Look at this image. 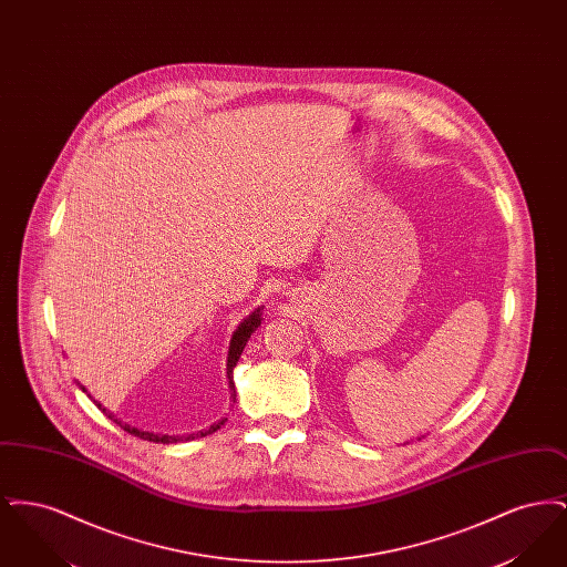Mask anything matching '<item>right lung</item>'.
Returning <instances> with one entry per match:
<instances>
[{
    "label": "right lung",
    "mask_w": 567,
    "mask_h": 567,
    "mask_svg": "<svg viewBox=\"0 0 567 567\" xmlns=\"http://www.w3.org/2000/svg\"><path fill=\"white\" fill-rule=\"evenodd\" d=\"M261 324V310H255L248 319H244V323L234 331V338H231V344H229V357H227V378H229V384L234 386V380H231V372H234V368H236V363H238V359H240V354H243L244 347H246V342H248V338H250V333L257 329ZM97 408H102V405L97 404ZM106 412V410H104ZM110 416V414H109ZM112 419V416H110ZM227 419H223V421H218L215 425H210V430H206V432L199 433H190V435H155V433L148 432H140V430H135V427H130V425H121V421H116L123 430L127 433H132V435H137V437H144V440H148V442H163V444H169V442H181V440H190V437H197V435H208V433L216 432V430H220V425L225 423Z\"/></svg>",
    "instance_id": "right-lung-1"
}]
</instances>
